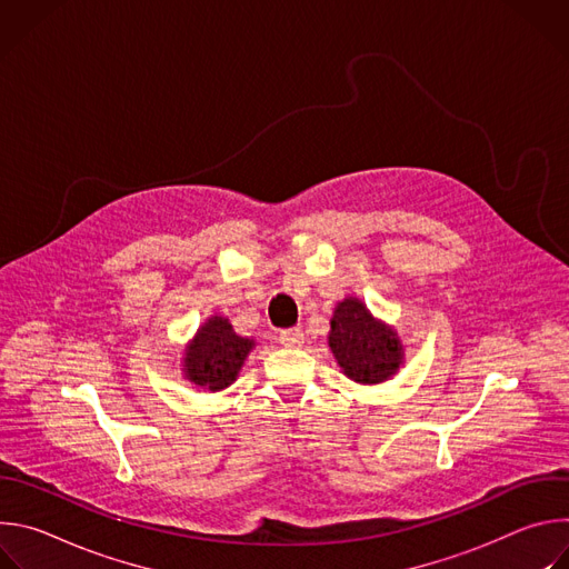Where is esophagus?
<instances>
[{
	"label": "esophagus",
	"mask_w": 569,
	"mask_h": 569,
	"mask_svg": "<svg viewBox=\"0 0 569 569\" xmlns=\"http://www.w3.org/2000/svg\"><path fill=\"white\" fill-rule=\"evenodd\" d=\"M281 345L286 347H301L303 345V329L301 327H292V329H283L279 333Z\"/></svg>",
	"instance_id": "esophagus-1"
}]
</instances>
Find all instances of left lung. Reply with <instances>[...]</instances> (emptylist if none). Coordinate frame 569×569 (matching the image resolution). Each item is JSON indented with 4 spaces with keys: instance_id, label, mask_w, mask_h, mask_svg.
Listing matches in <instances>:
<instances>
[{
    "instance_id": "obj_1",
    "label": "left lung",
    "mask_w": 569,
    "mask_h": 569,
    "mask_svg": "<svg viewBox=\"0 0 569 569\" xmlns=\"http://www.w3.org/2000/svg\"><path fill=\"white\" fill-rule=\"evenodd\" d=\"M329 345L345 373L362 385L387 380L402 360L396 333L376 321L358 299H345L336 308Z\"/></svg>"
}]
</instances>
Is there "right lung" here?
<instances>
[{"mask_svg":"<svg viewBox=\"0 0 569 569\" xmlns=\"http://www.w3.org/2000/svg\"><path fill=\"white\" fill-rule=\"evenodd\" d=\"M252 347V340L233 333L229 319L211 317L187 351L184 371L189 380L200 387L211 391L224 389L231 380H236Z\"/></svg>","mask_w":569,"mask_h":569,"instance_id":"right-lung-1","label":"right lung"}]
</instances>
